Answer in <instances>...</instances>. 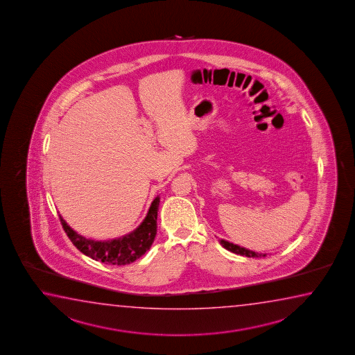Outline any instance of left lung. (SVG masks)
<instances>
[{
  "label": "left lung",
  "instance_id": "8db88e82",
  "mask_svg": "<svg viewBox=\"0 0 355 355\" xmlns=\"http://www.w3.org/2000/svg\"><path fill=\"white\" fill-rule=\"evenodd\" d=\"M220 243L223 245L224 248H226L227 251L232 252V253H236V254H241V256L245 257H266L267 254H262V253H257V252L251 251V250H247L245 247H241V245H234V243H231L229 241L221 240L220 241Z\"/></svg>",
  "mask_w": 355,
  "mask_h": 355
}]
</instances>
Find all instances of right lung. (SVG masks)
<instances>
[{
  "instance_id": "right-lung-1",
  "label": "right lung",
  "mask_w": 355,
  "mask_h": 355,
  "mask_svg": "<svg viewBox=\"0 0 355 355\" xmlns=\"http://www.w3.org/2000/svg\"><path fill=\"white\" fill-rule=\"evenodd\" d=\"M159 197H156L151 202L146 218H144L137 229L130 234L110 241H94L78 235L76 231L66 224L65 220L60 218L61 225L65 230L66 235L76 245L77 250L94 261L110 264V266H125L135 262L145 252L150 250L153 240L157 234V211Z\"/></svg>"
}]
</instances>
